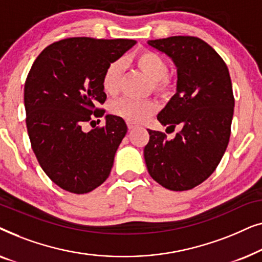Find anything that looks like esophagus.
Masks as SVG:
<instances>
[{"label":"esophagus","mask_w":262,"mask_h":262,"mask_svg":"<svg viewBox=\"0 0 262 262\" xmlns=\"http://www.w3.org/2000/svg\"><path fill=\"white\" fill-rule=\"evenodd\" d=\"M127 127H128V130H134V128H136L137 126H136V125L132 124V123H127Z\"/></svg>","instance_id":"34e87169"}]
</instances>
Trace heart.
Listing matches in <instances>:
<instances>
[{
	"label": "heart",
	"instance_id": "heart-1",
	"mask_svg": "<svg viewBox=\"0 0 262 262\" xmlns=\"http://www.w3.org/2000/svg\"><path fill=\"white\" fill-rule=\"evenodd\" d=\"M135 63L141 71H143L156 91H164L168 88L169 82L167 80L168 66L159 53L152 51H143L136 56ZM124 62L114 60L106 68L102 77V88L107 94H117L120 88L121 78H123ZM157 105L151 100H135L130 98H123L117 100L112 105V112L118 117H121L128 123H143L154 114Z\"/></svg>",
	"mask_w": 262,
	"mask_h": 262
}]
</instances>
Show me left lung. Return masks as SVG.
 <instances>
[{
    "label": "left lung",
    "mask_w": 262,
    "mask_h": 262,
    "mask_svg": "<svg viewBox=\"0 0 262 262\" xmlns=\"http://www.w3.org/2000/svg\"><path fill=\"white\" fill-rule=\"evenodd\" d=\"M177 69V89L157 120L181 131L168 141L148 130L144 160L154 180L170 191H186L205 181L223 157L230 138L234 95L227 64L202 39L175 35L148 40Z\"/></svg>",
    "instance_id": "1"
}]
</instances>
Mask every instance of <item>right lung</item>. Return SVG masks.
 I'll use <instances>...</instances> for the list:
<instances>
[{
	"label": "right lung",
	"instance_id": "obj_1",
	"mask_svg": "<svg viewBox=\"0 0 262 262\" xmlns=\"http://www.w3.org/2000/svg\"><path fill=\"white\" fill-rule=\"evenodd\" d=\"M136 40L70 38L53 42L37 57L24 89L32 149L46 175L60 188L83 194L108 178L118 146L127 132L123 118L106 114L105 126L84 132L102 117L106 68Z\"/></svg>",
	"mask_w": 262,
	"mask_h": 262
}]
</instances>
